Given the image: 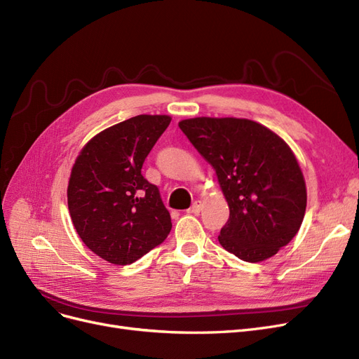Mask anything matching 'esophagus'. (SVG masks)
<instances>
[{"mask_svg":"<svg viewBox=\"0 0 359 359\" xmlns=\"http://www.w3.org/2000/svg\"><path fill=\"white\" fill-rule=\"evenodd\" d=\"M201 210H203V203H201V201H195V203L191 205V208H188V213H189V215H198Z\"/></svg>","mask_w":359,"mask_h":359,"instance_id":"obj_1","label":"esophagus"}]
</instances>
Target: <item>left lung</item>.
<instances>
[{
	"label": "left lung",
	"mask_w": 359,
	"mask_h": 359,
	"mask_svg": "<svg viewBox=\"0 0 359 359\" xmlns=\"http://www.w3.org/2000/svg\"><path fill=\"white\" fill-rule=\"evenodd\" d=\"M194 148L216 170L229 205L222 247L244 262L266 260L299 232L306 184L288 144L243 118H191L179 123Z\"/></svg>",
	"instance_id": "left-lung-1"
}]
</instances>
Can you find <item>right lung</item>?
Instances as JSON below:
<instances>
[{"instance_id":"1","label":"right lung","mask_w":359,"mask_h":359,"mask_svg":"<svg viewBox=\"0 0 359 359\" xmlns=\"http://www.w3.org/2000/svg\"><path fill=\"white\" fill-rule=\"evenodd\" d=\"M167 115H137L103 130L79 152L68 207L83 243L114 264H130L164 243L171 219L144 158L168 127Z\"/></svg>"}]
</instances>
